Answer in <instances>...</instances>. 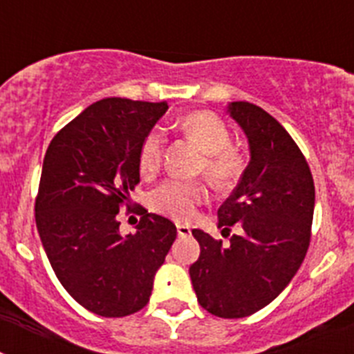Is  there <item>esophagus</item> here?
I'll use <instances>...</instances> for the list:
<instances>
[{
    "mask_svg": "<svg viewBox=\"0 0 354 354\" xmlns=\"http://www.w3.org/2000/svg\"><path fill=\"white\" fill-rule=\"evenodd\" d=\"M177 234H179V237L192 236V228L187 227V225H184V223H177Z\"/></svg>",
    "mask_w": 354,
    "mask_h": 354,
    "instance_id": "obj_1",
    "label": "esophagus"
}]
</instances>
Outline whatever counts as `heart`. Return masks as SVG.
I'll return each instance as SVG.
<instances>
[{
    "instance_id": "b5f03b06",
    "label": "heart",
    "mask_w": 354,
    "mask_h": 354,
    "mask_svg": "<svg viewBox=\"0 0 354 354\" xmlns=\"http://www.w3.org/2000/svg\"><path fill=\"white\" fill-rule=\"evenodd\" d=\"M179 129L192 138L202 149L204 158L200 161L198 170L214 184L216 187L225 189L232 186L245 170V158L239 150L234 149L232 134L228 126L218 115L211 111H195L184 115L179 120ZM165 149L162 131L154 127L145 134L140 145L138 162L140 170L152 174L159 168ZM207 192L202 183L195 180H165L156 187L150 195L152 209L170 216L177 221L192 220L196 207L204 204Z\"/></svg>"
}]
</instances>
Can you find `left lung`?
<instances>
[{
    "instance_id": "left-lung-1",
    "label": "left lung",
    "mask_w": 354,
    "mask_h": 354,
    "mask_svg": "<svg viewBox=\"0 0 354 354\" xmlns=\"http://www.w3.org/2000/svg\"><path fill=\"white\" fill-rule=\"evenodd\" d=\"M250 143V162L218 209V227L241 234L230 245L193 228L200 257L189 268L198 303L212 315L255 314L282 292L310 245L315 187L305 156L268 111L246 101L228 104Z\"/></svg>"
}]
</instances>
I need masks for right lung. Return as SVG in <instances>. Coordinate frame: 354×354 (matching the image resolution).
<instances>
[{"mask_svg":"<svg viewBox=\"0 0 354 354\" xmlns=\"http://www.w3.org/2000/svg\"><path fill=\"white\" fill-rule=\"evenodd\" d=\"M167 102L108 97L71 120L46 150L35 221L56 278L86 310L124 317L149 303L156 271L177 237L168 218L138 205L136 234L122 237L140 183V145Z\"/></svg>","mask_w":354,"mask_h":354,"instance_id":"obj_1","label":"right lung"}]
</instances>
